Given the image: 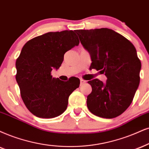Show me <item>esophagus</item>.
Here are the masks:
<instances>
[{"label":"esophagus","instance_id":"esophagus-1","mask_svg":"<svg viewBox=\"0 0 149 149\" xmlns=\"http://www.w3.org/2000/svg\"><path fill=\"white\" fill-rule=\"evenodd\" d=\"M86 81H85L84 79H80V84L81 85H83V84H86Z\"/></svg>","mask_w":149,"mask_h":149}]
</instances>
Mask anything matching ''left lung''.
Returning a JSON list of instances; mask_svg holds the SVG:
<instances>
[{
    "mask_svg": "<svg viewBox=\"0 0 149 149\" xmlns=\"http://www.w3.org/2000/svg\"><path fill=\"white\" fill-rule=\"evenodd\" d=\"M79 36L92 60L90 69L105 74V83L98 79L88 81L92 92L87 106L96 116L111 119L129 107L139 84L141 62L136 49L127 38L108 28L79 30Z\"/></svg>",
    "mask_w": 149,
    "mask_h": 149,
    "instance_id": "obj_1",
    "label": "left lung"
}]
</instances>
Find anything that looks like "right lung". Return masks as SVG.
<instances>
[{
    "mask_svg": "<svg viewBox=\"0 0 149 149\" xmlns=\"http://www.w3.org/2000/svg\"><path fill=\"white\" fill-rule=\"evenodd\" d=\"M79 43L72 30L47 32L27 42L16 61V79L27 109L40 118H53L67 108L70 94L79 88V79L67 81L52 78L64 54Z\"/></svg>",
    "mask_w": 149,
    "mask_h": 149,
    "instance_id": "right-lung-1",
    "label": "right lung"
}]
</instances>
